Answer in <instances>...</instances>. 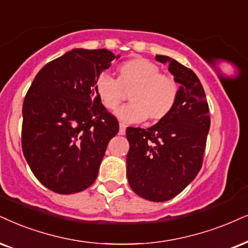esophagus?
<instances>
[{
  "mask_svg": "<svg viewBox=\"0 0 248 248\" xmlns=\"http://www.w3.org/2000/svg\"><path fill=\"white\" fill-rule=\"evenodd\" d=\"M125 130H126V125L123 123H119V134H121V136H124Z\"/></svg>",
  "mask_w": 248,
  "mask_h": 248,
  "instance_id": "obj_1",
  "label": "esophagus"
}]
</instances>
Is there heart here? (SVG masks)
I'll return each instance as SVG.
<instances>
[{"instance_id": "heart-1", "label": "heart", "mask_w": 248, "mask_h": 248, "mask_svg": "<svg viewBox=\"0 0 248 248\" xmlns=\"http://www.w3.org/2000/svg\"><path fill=\"white\" fill-rule=\"evenodd\" d=\"M96 95L105 108L115 110L130 93V105L116 111L126 124H136L149 117L160 122L170 114L178 96V85L173 78L161 75V69L151 61L137 57L119 65L118 80L102 73L95 84Z\"/></svg>"}]
</instances>
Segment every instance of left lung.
Segmentation results:
<instances>
[{"label": "left lung", "instance_id": "obj_1", "mask_svg": "<svg viewBox=\"0 0 248 248\" xmlns=\"http://www.w3.org/2000/svg\"><path fill=\"white\" fill-rule=\"evenodd\" d=\"M155 59L169 65L179 84L178 96L170 114L155 125L126 129V176L134 193L163 202L179 194L200 171L210 118L197 75L169 56Z\"/></svg>", "mask_w": 248, "mask_h": 248}]
</instances>
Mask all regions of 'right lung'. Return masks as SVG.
I'll list each match as a JSON object with an SVG mask.
<instances>
[{
    "label": "right lung",
    "mask_w": 248,
    "mask_h": 248,
    "mask_svg": "<svg viewBox=\"0 0 248 248\" xmlns=\"http://www.w3.org/2000/svg\"><path fill=\"white\" fill-rule=\"evenodd\" d=\"M119 55L76 48L35 76L23 105L21 147L38 180L60 194L95 182L118 122L95 92L97 78Z\"/></svg>",
    "instance_id": "obj_1"
}]
</instances>
